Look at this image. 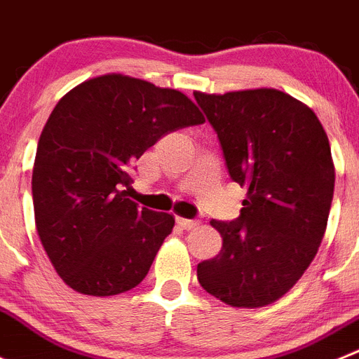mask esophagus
Here are the masks:
<instances>
[{
	"mask_svg": "<svg viewBox=\"0 0 359 359\" xmlns=\"http://www.w3.org/2000/svg\"><path fill=\"white\" fill-rule=\"evenodd\" d=\"M177 224H179V227L186 229V231H191V229L198 227V219H187V218H180V216H177Z\"/></svg>",
	"mask_w": 359,
	"mask_h": 359,
	"instance_id": "obj_1",
	"label": "esophagus"
}]
</instances>
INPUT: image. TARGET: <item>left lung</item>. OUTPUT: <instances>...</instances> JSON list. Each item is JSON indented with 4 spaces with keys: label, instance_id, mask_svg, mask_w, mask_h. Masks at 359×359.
<instances>
[{
    "label": "left lung",
    "instance_id": "left-lung-1",
    "mask_svg": "<svg viewBox=\"0 0 359 359\" xmlns=\"http://www.w3.org/2000/svg\"><path fill=\"white\" fill-rule=\"evenodd\" d=\"M193 95L229 175L247 187L240 218L211 219L224 245L196 277L225 304L263 308L295 286L324 238L334 191L327 134L306 103L277 89Z\"/></svg>",
    "mask_w": 359,
    "mask_h": 359
}]
</instances>
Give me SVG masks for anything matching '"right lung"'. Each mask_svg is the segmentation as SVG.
<instances>
[{
    "instance_id": "obj_1",
    "label": "right lung",
    "mask_w": 359,
    "mask_h": 359,
    "mask_svg": "<svg viewBox=\"0 0 359 359\" xmlns=\"http://www.w3.org/2000/svg\"><path fill=\"white\" fill-rule=\"evenodd\" d=\"M203 121L184 93L119 73L60 98L39 137L32 195L41 243L69 288L111 297L147 277L175 218L127 198L128 172L163 135Z\"/></svg>"
}]
</instances>
